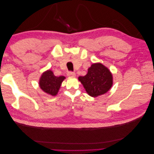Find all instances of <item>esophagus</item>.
<instances>
[{
    "label": "esophagus",
    "instance_id": "34e87169",
    "mask_svg": "<svg viewBox=\"0 0 154 154\" xmlns=\"http://www.w3.org/2000/svg\"><path fill=\"white\" fill-rule=\"evenodd\" d=\"M67 75L68 76H72V77H74V76H76V73L74 72H71V71H70V72H67Z\"/></svg>",
    "mask_w": 154,
    "mask_h": 154
}]
</instances>
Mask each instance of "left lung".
I'll return each instance as SVG.
<instances>
[{
  "label": "left lung",
  "instance_id": "left-lung-1",
  "mask_svg": "<svg viewBox=\"0 0 154 154\" xmlns=\"http://www.w3.org/2000/svg\"><path fill=\"white\" fill-rule=\"evenodd\" d=\"M78 80L85 88L87 94L97 97L108 92L113 84V78L110 70L101 63L91 65L84 76H79Z\"/></svg>",
  "mask_w": 154,
  "mask_h": 154
}]
</instances>
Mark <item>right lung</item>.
Returning <instances> with one entry per match:
<instances>
[{
  "label": "right lung",
  "instance_id": "obj_1",
  "mask_svg": "<svg viewBox=\"0 0 154 154\" xmlns=\"http://www.w3.org/2000/svg\"><path fill=\"white\" fill-rule=\"evenodd\" d=\"M66 77L63 76H56L52 71L48 70L42 74L39 80L40 88L45 93L51 96H56Z\"/></svg>",
  "mask_w": 154,
  "mask_h": 154
}]
</instances>
